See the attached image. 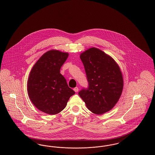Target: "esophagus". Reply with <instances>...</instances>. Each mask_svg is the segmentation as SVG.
Listing matches in <instances>:
<instances>
[{
    "instance_id": "esophagus-1",
    "label": "esophagus",
    "mask_w": 155,
    "mask_h": 155,
    "mask_svg": "<svg viewBox=\"0 0 155 155\" xmlns=\"http://www.w3.org/2000/svg\"><path fill=\"white\" fill-rule=\"evenodd\" d=\"M73 89H74V91L75 92H77L78 91V87H75Z\"/></svg>"
}]
</instances>
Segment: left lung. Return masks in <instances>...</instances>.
<instances>
[{"label": "left lung", "instance_id": "1", "mask_svg": "<svg viewBox=\"0 0 155 155\" xmlns=\"http://www.w3.org/2000/svg\"><path fill=\"white\" fill-rule=\"evenodd\" d=\"M80 59L88 82L78 95L89 110L102 114L118 102L123 88V78L116 61L104 52L92 48L83 52Z\"/></svg>", "mask_w": 155, "mask_h": 155}]
</instances>
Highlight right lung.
<instances>
[{"label":"right lung","instance_id":"obj_1","mask_svg":"<svg viewBox=\"0 0 155 155\" xmlns=\"http://www.w3.org/2000/svg\"><path fill=\"white\" fill-rule=\"evenodd\" d=\"M67 53L52 50L45 53L32 67L28 81L31 102L39 110L56 114L63 110L75 92L60 73Z\"/></svg>","mask_w":155,"mask_h":155}]
</instances>
